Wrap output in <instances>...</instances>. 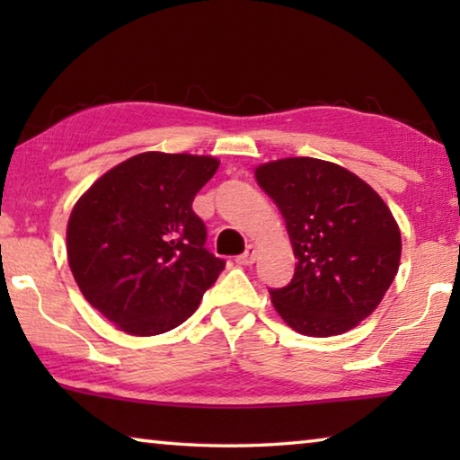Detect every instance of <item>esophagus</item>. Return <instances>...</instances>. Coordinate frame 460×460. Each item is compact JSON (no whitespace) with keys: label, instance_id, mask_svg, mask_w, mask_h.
Returning <instances> with one entry per match:
<instances>
[{"label":"esophagus","instance_id":"1","mask_svg":"<svg viewBox=\"0 0 460 460\" xmlns=\"http://www.w3.org/2000/svg\"><path fill=\"white\" fill-rule=\"evenodd\" d=\"M255 258H258V249H255L253 245H247V249L241 255H237L235 261L239 263V266H252V263L255 261Z\"/></svg>","mask_w":460,"mask_h":460}]
</instances>
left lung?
I'll use <instances>...</instances> for the list:
<instances>
[{"label": "left lung", "mask_w": 460, "mask_h": 460, "mask_svg": "<svg viewBox=\"0 0 460 460\" xmlns=\"http://www.w3.org/2000/svg\"><path fill=\"white\" fill-rule=\"evenodd\" d=\"M294 247V278L270 290L296 332L332 337L367 318L400 268L402 237L379 194L349 170L316 158L255 168Z\"/></svg>", "instance_id": "left-lung-1"}]
</instances>
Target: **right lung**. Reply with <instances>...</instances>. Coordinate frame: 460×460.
<instances>
[{"mask_svg":"<svg viewBox=\"0 0 460 460\" xmlns=\"http://www.w3.org/2000/svg\"><path fill=\"white\" fill-rule=\"evenodd\" d=\"M219 160L144 152L109 170L76 200L68 266L107 321L136 337L172 331L199 308L225 268L192 211Z\"/></svg>","mask_w":460,"mask_h":460,"instance_id":"obj_1","label":"right lung"}]
</instances>
